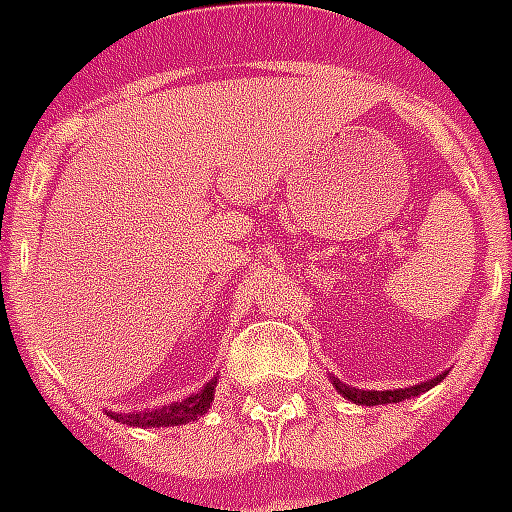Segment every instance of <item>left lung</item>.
Instances as JSON below:
<instances>
[{
	"label": "left lung",
	"mask_w": 512,
	"mask_h": 512,
	"mask_svg": "<svg viewBox=\"0 0 512 512\" xmlns=\"http://www.w3.org/2000/svg\"><path fill=\"white\" fill-rule=\"evenodd\" d=\"M446 373H440V376L429 378L424 384H416V386H405V389H386V392H376V389H357V386H349L338 381L335 376H330L333 386L338 389V395H343L349 403L354 405H386V403H403V400H411V397H419L421 392H427L432 389L435 384L443 381Z\"/></svg>",
	"instance_id": "1"
}]
</instances>
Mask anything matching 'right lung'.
I'll return each mask as SVG.
<instances>
[{
  "label": "right lung",
  "mask_w": 512,
  "mask_h": 512,
  "mask_svg": "<svg viewBox=\"0 0 512 512\" xmlns=\"http://www.w3.org/2000/svg\"><path fill=\"white\" fill-rule=\"evenodd\" d=\"M214 389H217V378H212L209 384H204L195 395L185 397V400H177V403L163 405V408H147V411H134V413H112L115 421H123L128 427H179V424H187V421L201 419L209 408H212Z\"/></svg>",
  "instance_id": "1"
}]
</instances>
